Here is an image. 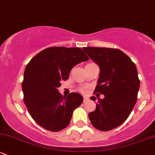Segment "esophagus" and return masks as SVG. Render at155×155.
Segmentation results:
<instances>
[{
    "mask_svg": "<svg viewBox=\"0 0 155 155\" xmlns=\"http://www.w3.org/2000/svg\"><path fill=\"white\" fill-rule=\"evenodd\" d=\"M87 100H88V97H86V96H84V102H86Z\"/></svg>",
    "mask_w": 155,
    "mask_h": 155,
    "instance_id": "34e87169",
    "label": "esophagus"
}]
</instances>
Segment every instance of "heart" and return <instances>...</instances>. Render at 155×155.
<instances>
[{"instance_id": "obj_1", "label": "heart", "mask_w": 155, "mask_h": 155, "mask_svg": "<svg viewBox=\"0 0 155 155\" xmlns=\"http://www.w3.org/2000/svg\"><path fill=\"white\" fill-rule=\"evenodd\" d=\"M81 91L82 92H87V88H81Z\"/></svg>"}]
</instances>
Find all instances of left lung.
<instances>
[{"instance_id": "1", "label": "left lung", "mask_w": 155, "mask_h": 155, "mask_svg": "<svg viewBox=\"0 0 155 155\" xmlns=\"http://www.w3.org/2000/svg\"><path fill=\"white\" fill-rule=\"evenodd\" d=\"M83 49L100 68L94 93L105 96L103 99L97 97L96 108L89 113V118L95 128L111 130L127 120L137 101L140 81L136 66L120 49L90 47ZM97 98L90 97L94 101Z\"/></svg>"}]
</instances>
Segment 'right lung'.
<instances>
[{"label":"right lung","instance_id":"right-lung-1","mask_svg":"<svg viewBox=\"0 0 155 155\" xmlns=\"http://www.w3.org/2000/svg\"><path fill=\"white\" fill-rule=\"evenodd\" d=\"M88 60L80 48L54 47L40 51L27 65L22 84L24 103L39 125L53 132L68 125L83 97L77 92L63 97L58 88L73 67Z\"/></svg>","mask_w":155,"mask_h":155}]
</instances>
